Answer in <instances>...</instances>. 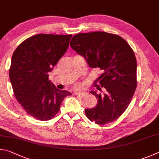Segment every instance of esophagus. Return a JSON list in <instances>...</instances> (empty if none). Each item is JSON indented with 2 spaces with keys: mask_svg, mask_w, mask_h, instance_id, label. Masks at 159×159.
I'll return each mask as SVG.
<instances>
[{
  "mask_svg": "<svg viewBox=\"0 0 159 159\" xmlns=\"http://www.w3.org/2000/svg\"><path fill=\"white\" fill-rule=\"evenodd\" d=\"M75 94H76L77 96L83 97V96H84L86 94H87V93H85V92H76V93H75Z\"/></svg>",
  "mask_w": 159,
  "mask_h": 159,
  "instance_id": "34e87169",
  "label": "esophagus"
}]
</instances>
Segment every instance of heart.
Returning <instances> with one entry per match:
<instances>
[{"instance_id": "1", "label": "heart", "mask_w": 159, "mask_h": 159, "mask_svg": "<svg viewBox=\"0 0 159 159\" xmlns=\"http://www.w3.org/2000/svg\"><path fill=\"white\" fill-rule=\"evenodd\" d=\"M76 87H80V85H78V84H77V85L76 86Z\"/></svg>"}]
</instances>
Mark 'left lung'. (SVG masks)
I'll use <instances>...</instances> for the list:
<instances>
[{"mask_svg":"<svg viewBox=\"0 0 159 159\" xmlns=\"http://www.w3.org/2000/svg\"><path fill=\"white\" fill-rule=\"evenodd\" d=\"M70 45L89 67L102 72L97 80L101 86L96 87L103 92L90 91L98 104L86 109V116L99 125L116 120L129 105L137 87V61L131 47L120 36L102 31L75 35Z\"/></svg>","mask_w":159,"mask_h":159,"instance_id":"8db88e82","label":"left lung"}]
</instances>
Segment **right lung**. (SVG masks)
Segmentation results:
<instances>
[{"instance_id": "obj_1", "label": "right lung", "mask_w": 159, "mask_h": 159, "mask_svg": "<svg viewBox=\"0 0 159 159\" xmlns=\"http://www.w3.org/2000/svg\"><path fill=\"white\" fill-rule=\"evenodd\" d=\"M72 35L38 34L18 46L11 59L9 76L14 94L26 112L40 121L52 119L66 96L48 80L49 72L68 48Z\"/></svg>"}]
</instances>
